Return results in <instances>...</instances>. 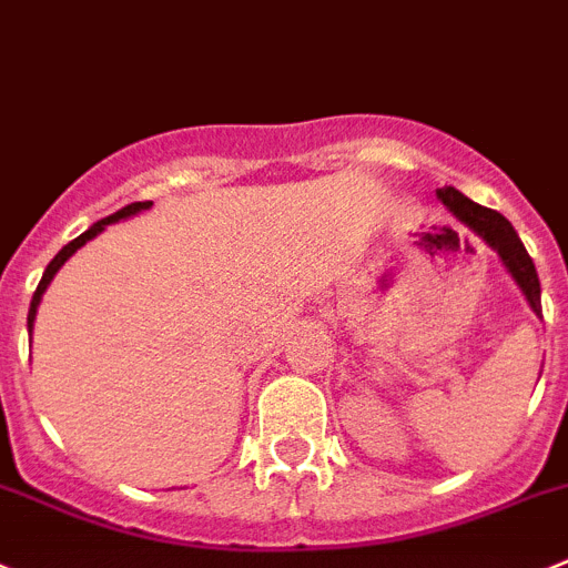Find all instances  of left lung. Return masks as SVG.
Returning a JSON list of instances; mask_svg holds the SVG:
<instances>
[{
  "mask_svg": "<svg viewBox=\"0 0 568 568\" xmlns=\"http://www.w3.org/2000/svg\"><path fill=\"white\" fill-rule=\"evenodd\" d=\"M437 199L443 201V206L448 212H452L454 219L459 221V224L468 226L474 235H479L481 241L487 243V246L493 248V252L499 254L501 266L507 268V274H510L513 280H516V285L521 288L524 300H527V305L532 308V314L540 320V283H538V272H535V263L532 257L527 254V248H524L521 237H518V232L513 230L510 221L501 215V212L496 210H487V206L476 204V201H470L468 195L459 193L457 187H443L437 190Z\"/></svg>",
  "mask_w": 568,
  "mask_h": 568,
  "instance_id": "1",
  "label": "left lung"
}]
</instances>
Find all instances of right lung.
Listing matches in <instances>:
<instances>
[{"instance_id": "right-lung-1", "label": "right lung", "mask_w": 568, "mask_h": 568, "mask_svg": "<svg viewBox=\"0 0 568 568\" xmlns=\"http://www.w3.org/2000/svg\"><path fill=\"white\" fill-rule=\"evenodd\" d=\"M151 206H153V201H134V204L123 206V210H116L114 215H109V219L98 221V224H92V226H89V230L83 232V235H78L75 241H72V243H67V246H63L61 252H58L55 257L50 260V266H47V272H44V277H41L39 288H36L33 300H30V314H28V333H33V322H36V314H39L41 296H44L47 285L52 283V277H55V274H58V268H61L63 263H67V260L72 257V254L78 252V248H81V246H87V243L92 241V237H98L100 232L105 230V226H109V224H116V221H125V219H131V215H136V212H142V210H151Z\"/></svg>"}]
</instances>
